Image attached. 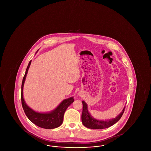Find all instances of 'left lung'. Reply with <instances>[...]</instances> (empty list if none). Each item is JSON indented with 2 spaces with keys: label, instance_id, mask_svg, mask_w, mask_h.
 I'll return each instance as SVG.
<instances>
[{
  "label": "left lung",
  "instance_id": "obj_1",
  "mask_svg": "<svg viewBox=\"0 0 151 151\" xmlns=\"http://www.w3.org/2000/svg\"><path fill=\"white\" fill-rule=\"evenodd\" d=\"M82 103H83V112L81 114L82 123L83 125L85 126L86 127L91 129H104L113 126L121 119L125 109V106H124L123 109L122 110V112L113 119H109L106 121L97 120L96 119H94L93 117L92 116V115L89 114L88 110V106L86 102L83 101Z\"/></svg>",
  "mask_w": 151,
  "mask_h": 151
}]
</instances>
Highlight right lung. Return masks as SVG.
<instances>
[{
	"label": "right lung",
	"instance_id": "1",
	"mask_svg": "<svg viewBox=\"0 0 151 151\" xmlns=\"http://www.w3.org/2000/svg\"><path fill=\"white\" fill-rule=\"evenodd\" d=\"M31 62L32 60L29 62L22 81L21 98L22 108L29 120L37 126L46 129L57 128L62 124L65 111L74 101L73 97L65 99L54 110L49 113H38L29 108L26 104L23 97V87Z\"/></svg>",
	"mask_w": 151,
	"mask_h": 151
}]
</instances>
